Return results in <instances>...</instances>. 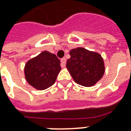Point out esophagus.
<instances>
[{
    "mask_svg": "<svg viewBox=\"0 0 131 131\" xmlns=\"http://www.w3.org/2000/svg\"><path fill=\"white\" fill-rule=\"evenodd\" d=\"M66 62H67V60H66L65 58H63L61 59V67H65Z\"/></svg>",
    "mask_w": 131,
    "mask_h": 131,
    "instance_id": "esophagus-1",
    "label": "esophagus"
}]
</instances>
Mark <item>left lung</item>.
Returning <instances> with one entry per match:
<instances>
[{"instance_id":"obj_1","label":"left lung","mask_w":131,"mask_h":131,"mask_svg":"<svg viewBox=\"0 0 131 131\" xmlns=\"http://www.w3.org/2000/svg\"><path fill=\"white\" fill-rule=\"evenodd\" d=\"M67 69L73 80L84 87H92L105 73L104 61L100 54L83 47L71 49Z\"/></svg>"}]
</instances>
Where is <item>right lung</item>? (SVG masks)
I'll use <instances>...</instances> for the list:
<instances>
[{
    "instance_id": "obj_1",
    "label": "right lung",
    "mask_w": 131,
    "mask_h": 131,
    "mask_svg": "<svg viewBox=\"0 0 131 131\" xmlns=\"http://www.w3.org/2000/svg\"><path fill=\"white\" fill-rule=\"evenodd\" d=\"M60 70V61L57 56L44 51L26 62L24 74L29 85L36 90H43L55 83Z\"/></svg>"
}]
</instances>
